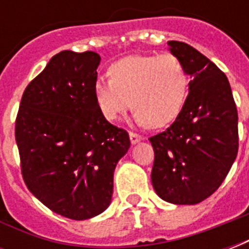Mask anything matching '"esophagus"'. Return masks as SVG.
Masks as SVG:
<instances>
[{
  "mask_svg": "<svg viewBox=\"0 0 249 249\" xmlns=\"http://www.w3.org/2000/svg\"><path fill=\"white\" fill-rule=\"evenodd\" d=\"M129 139H130V142H132V144H137L139 141L142 140V137H141V136L136 135V133H133V132H130L129 133Z\"/></svg>",
  "mask_w": 249,
  "mask_h": 249,
  "instance_id": "obj_1",
  "label": "esophagus"
}]
</instances>
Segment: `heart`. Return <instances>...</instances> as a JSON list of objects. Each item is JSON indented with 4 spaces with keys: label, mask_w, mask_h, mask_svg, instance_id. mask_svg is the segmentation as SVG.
<instances>
[{
    "label": "heart",
    "mask_w": 249,
    "mask_h": 249,
    "mask_svg": "<svg viewBox=\"0 0 249 249\" xmlns=\"http://www.w3.org/2000/svg\"><path fill=\"white\" fill-rule=\"evenodd\" d=\"M109 77L97 78L93 87L98 108L109 121L133 105L137 124L162 128L176 120L187 100V71L172 54L124 57L110 65Z\"/></svg>",
    "instance_id": "obj_1"
}]
</instances>
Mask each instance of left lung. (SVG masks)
I'll use <instances>...</instances> for the list:
<instances>
[{
	"label": "left lung",
	"mask_w": 249,
	"mask_h": 249,
	"mask_svg": "<svg viewBox=\"0 0 249 249\" xmlns=\"http://www.w3.org/2000/svg\"><path fill=\"white\" fill-rule=\"evenodd\" d=\"M183 62L189 93L167 130L152 136V184L168 203H201L221 185L237 156V109L228 78L213 62L180 41H168Z\"/></svg>",
	"instance_id": "obj_1"
}]
</instances>
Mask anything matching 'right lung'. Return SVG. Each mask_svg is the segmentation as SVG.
<instances>
[{"label": "right lung", "mask_w": 249, "mask_h": 249, "mask_svg": "<svg viewBox=\"0 0 249 249\" xmlns=\"http://www.w3.org/2000/svg\"><path fill=\"white\" fill-rule=\"evenodd\" d=\"M100 61L94 52L57 53L26 87L16 120L26 187L71 220L108 208L114 169L130 146L126 130L107 121L94 97Z\"/></svg>", "instance_id": "add662e5"}]
</instances>
